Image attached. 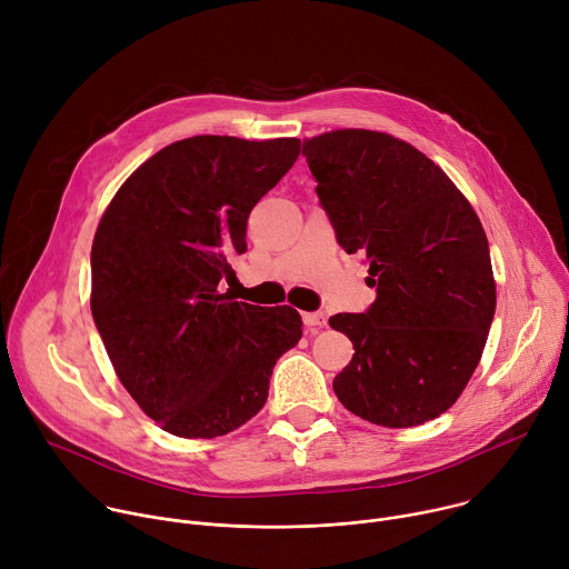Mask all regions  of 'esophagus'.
<instances>
[{"label": "esophagus", "instance_id": "esophagus-1", "mask_svg": "<svg viewBox=\"0 0 569 569\" xmlns=\"http://www.w3.org/2000/svg\"><path fill=\"white\" fill-rule=\"evenodd\" d=\"M303 323H306L308 331L323 329V327H327V315H323V312H303Z\"/></svg>", "mask_w": 569, "mask_h": 569}]
</instances>
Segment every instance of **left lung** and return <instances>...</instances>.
Masks as SVG:
<instances>
[{"label":"left lung","mask_w":569,"mask_h":569,"mask_svg":"<svg viewBox=\"0 0 569 569\" xmlns=\"http://www.w3.org/2000/svg\"><path fill=\"white\" fill-rule=\"evenodd\" d=\"M301 152L338 242L367 257L378 292L367 312L329 319L356 349L336 396L382 428L432 421L468 385L496 315L483 227L430 157L387 132L331 130Z\"/></svg>","instance_id":"8db88e82"}]
</instances>
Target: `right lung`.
Listing matches in <instances>:
<instances>
[{
  "label": "right lung",
  "instance_id": "right-lung-1",
  "mask_svg": "<svg viewBox=\"0 0 569 569\" xmlns=\"http://www.w3.org/2000/svg\"><path fill=\"white\" fill-rule=\"evenodd\" d=\"M301 141L198 134L154 152L121 184L92 242V317L139 408L184 439L222 437L268 400L277 360L301 338L290 306L218 290L248 250L254 204Z\"/></svg>",
  "mask_w": 569,
  "mask_h": 569
}]
</instances>
